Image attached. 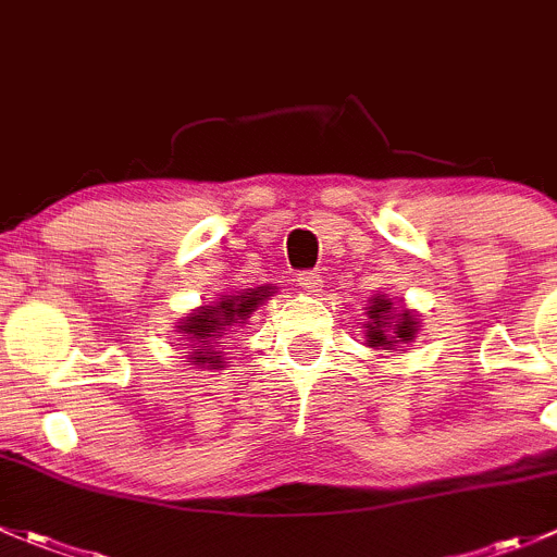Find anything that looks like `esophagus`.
<instances>
[{"mask_svg": "<svg viewBox=\"0 0 557 557\" xmlns=\"http://www.w3.org/2000/svg\"><path fill=\"white\" fill-rule=\"evenodd\" d=\"M296 285H299L301 290H307V294H315V290H321L323 277H321V272H312V269H307V272L296 274Z\"/></svg>", "mask_w": 557, "mask_h": 557, "instance_id": "1", "label": "esophagus"}]
</instances>
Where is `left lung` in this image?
Listing matches in <instances>:
<instances>
[{"mask_svg":"<svg viewBox=\"0 0 557 557\" xmlns=\"http://www.w3.org/2000/svg\"><path fill=\"white\" fill-rule=\"evenodd\" d=\"M367 318L370 323H364L367 329V343L375 348V345H383V350L392 348L394 343H403V339H413L416 334V318L410 315L408 310H392V301L383 299V296H375L370 299V307H367ZM392 325L395 329V336H399V341H394L391 335L385 334V326Z\"/></svg>","mask_w":557,"mask_h":557,"instance_id":"1","label":"left lung"}]
</instances>
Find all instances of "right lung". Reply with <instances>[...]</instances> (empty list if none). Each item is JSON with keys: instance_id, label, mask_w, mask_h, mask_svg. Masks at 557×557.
I'll return each mask as SVG.
<instances>
[{"instance_id": "add662e5", "label": "right lung", "mask_w": 557, "mask_h": 557, "mask_svg": "<svg viewBox=\"0 0 557 557\" xmlns=\"http://www.w3.org/2000/svg\"><path fill=\"white\" fill-rule=\"evenodd\" d=\"M274 290L272 288H258V290H250L247 288L245 294L239 296H228V299H220L214 307H203L201 312H193L190 318L185 321V326H180V337H185L187 343H193V359L198 361V364H209V367H223L220 364V356H214L218 350V339L223 337L225 332H228V326H234V323H242L247 315L252 312V307L258 305L261 299H267V296H272Z\"/></svg>"}]
</instances>
